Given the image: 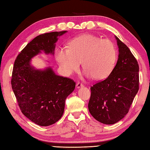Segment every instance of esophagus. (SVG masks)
Here are the masks:
<instances>
[{"instance_id":"obj_1","label":"esophagus","mask_w":150,"mask_h":150,"mask_svg":"<svg viewBox=\"0 0 150 150\" xmlns=\"http://www.w3.org/2000/svg\"><path fill=\"white\" fill-rule=\"evenodd\" d=\"M81 87H83V84L82 83H80V82H78V83L76 84V88H80Z\"/></svg>"}]
</instances>
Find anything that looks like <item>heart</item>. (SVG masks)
Instances as JSON below:
<instances>
[{"instance_id":"1","label":"heart","mask_w":150,"mask_h":150,"mask_svg":"<svg viewBox=\"0 0 150 150\" xmlns=\"http://www.w3.org/2000/svg\"><path fill=\"white\" fill-rule=\"evenodd\" d=\"M55 57L66 75L78 71L82 62L86 77L103 80L113 69L117 52L111 40L87 34L73 38L68 47H57Z\"/></svg>"}]
</instances>
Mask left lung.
<instances>
[{"mask_svg":"<svg viewBox=\"0 0 150 150\" xmlns=\"http://www.w3.org/2000/svg\"><path fill=\"white\" fill-rule=\"evenodd\" d=\"M119 47L116 66L105 80L91 87L88 110L95 119L113 124L128 113L139 91L138 62L126 44L115 36Z\"/></svg>","mask_w":150,"mask_h":150,"instance_id":"8db88e82","label":"left lung"}]
</instances>
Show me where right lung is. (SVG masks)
Returning a JSON list of instances; mask_svg holds the SVG:
<instances>
[{"label":"right lung","instance_id":"right-lung-1","mask_svg":"<svg viewBox=\"0 0 150 150\" xmlns=\"http://www.w3.org/2000/svg\"><path fill=\"white\" fill-rule=\"evenodd\" d=\"M67 31H54L36 37L15 60L11 87L22 113L37 125L48 126L64 113L67 97L75 90V82L56 75L50 66L36 69L31 60L44 52L53 55L59 37Z\"/></svg>","mask_w":150,"mask_h":150}]
</instances>
